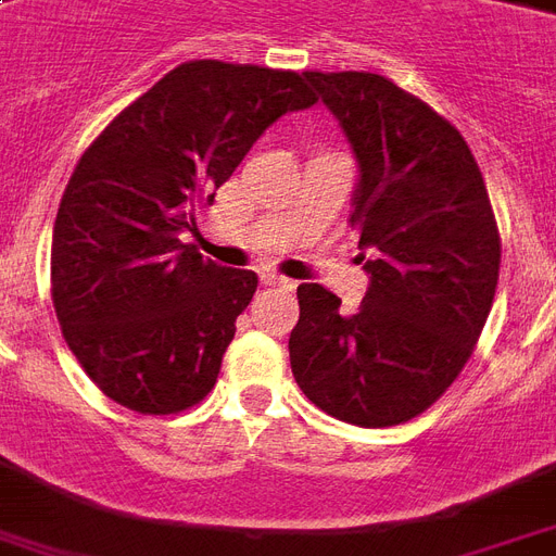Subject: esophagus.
<instances>
[{"instance_id": "esophagus-1", "label": "esophagus", "mask_w": 556, "mask_h": 556, "mask_svg": "<svg viewBox=\"0 0 556 556\" xmlns=\"http://www.w3.org/2000/svg\"><path fill=\"white\" fill-rule=\"evenodd\" d=\"M262 282L274 286V289H294V279L279 277V274H262Z\"/></svg>"}]
</instances>
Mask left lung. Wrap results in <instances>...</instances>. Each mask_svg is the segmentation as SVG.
<instances>
[{"instance_id":"1","label":"left lung","mask_w":556,"mask_h":556,"mask_svg":"<svg viewBox=\"0 0 556 556\" xmlns=\"http://www.w3.org/2000/svg\"><path fill=\"white\" fill-rule=\"evenodd\" d=\"M356 159L351 226L368 291L353 312L298 289L294 380L324 413L392 427L463 371L495 300L501 238L466 138L377 73H303ZM369 256L365 257L364 253Z\"/></svg>"}]
</instances>
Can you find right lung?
<instances>
[{
  "mask_svg": "<svg viewBox=\"0 0 556 556\" xmlns=\"http://www.w3.org/2000/svg\"><path fill=\"white\" fill-rule=\"evenodd\" d=\"M315 102L289 70L188 61L81 155L52 232V303L111 401L170 415L212 392L258 277L179 236L270 123Z\"/></svg>",
  "mask_w": 556,
  "mask_h": 556,
  "instance_id": "obj_1",
  "label": "right lung"
}]
</instances>
